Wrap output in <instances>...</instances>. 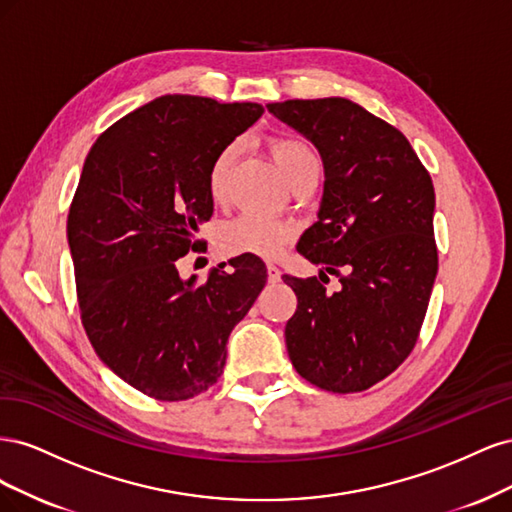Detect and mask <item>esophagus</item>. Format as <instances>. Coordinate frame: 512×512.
Instances as JSON below:
<instances>
[{
    "label": "esophagus",
    "instance_id": "1",
    "mask_svg": "<svg viewBox=\"0 0 512 512\" xmlns=\"http://www.w3.org/2000/svg\"><path fill=\"white\" fill-rule=\"evenodd\" d=\"M267 275H269V282H271V284H275V282H280L282 271L277 269L275 265H267Z\"/></svg>",
    "mask_w": 512,
    "mask_h": 512
}]
</instances>
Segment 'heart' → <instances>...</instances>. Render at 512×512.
Here are the masks:
<instances>
[{
  "label": "heart",
  "mask_w": 512,
  "mask_h": 512,
  "mask_svg": "<svg viewBox=\"0 0 512 512\" xmlns=\"http://www.w3.org/2000/svg\"><path fill=\"white\" fill-rule=\"evenodd\" d=\"M269 151L292 188L309 177H318L320 164L314 149L301 136L277 134L269 138ZM237 158V145L230 143L218 151L207 173V188L213 200H224L230 183L232 164ZM294 228L288 222L265 218V215L243 213L218 230V247L226 256H258L275 258L292 241Z\"/></svg>",
  "instance_id": "heart-1"
}]
</instances>
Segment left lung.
<instances>
[{
	"label": "left lung",
	"mask_w": 512,
	"mask_h": 512,
	"mask_svg": "<svg viewBox=\"0 0 512 512\" xmlns=\"http://www.w3.org/2000/svg\"><path fill=\"white\" fill-rule=\"evenodd\" d=\"M269 111L316 145L324 164L318 222L299 254L340 277L282 280L297 294L286 322L299 376L329 393H359L408 359L438 273L436 194L408 138L346 98L286 100Z\"/></svg>",
	"instance_id": "left-lung-1"
}]
</instances>
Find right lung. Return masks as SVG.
<instances>
[{
	"label": "right lung",
	"instance_id": "right-lung-1",
	"mask_svg": "<svg viewBox=\"0 0 512 512\" xmlns=\"http://www.w3.org/2000/svg\"><path fill=\"white\" fill-rule=\"evenodd\" d=\"M256 102L162 96L98 136L68 213L81 320L96 354L136 391L185 401L218 382L226 342L267 284L258 256L183 282L177 260L205 241L207 173L260 119Z\"/></svg>",
	"mask_w": 512,
	"mask_h": 512
}]
</instances>
